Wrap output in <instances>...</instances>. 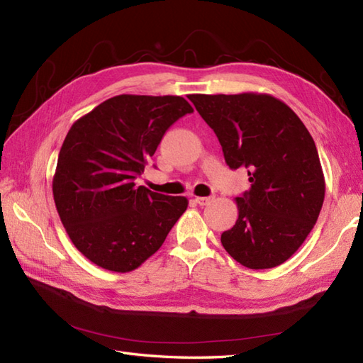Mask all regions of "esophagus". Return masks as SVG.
Here are the masks:
<instances>
[{"mask_svg":"<svg viewBox=\"0 0 363 363\" xmlns=\"http://www.w3.org/2000/svg\"><path fill=\"white\" fill-rule=\"evenodd\" d=\"M195 203L199 206H206L211 203V196H196L195 198Z\"/></svg>","mask_w":363,"mask_h":363,"instance_id":"esophagus-1","label":"esophagus"}]
</instances>
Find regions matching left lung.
<instances>
[{"label": "left lung", "mask_w": 363, "mask_h": 363, "mask_svg": "<svg viewBox=\"0 0 363 363\" xmlns=\"http://www.w3.org/2000/svg\"><path fill=\"white\" fill-rule=\"evenodd\" d=\"M217 134L229 168H246L251 189L235 198L238 218L221 245L238 264L273 268L298 251L318 220L325 176L309 130L272 95H190Z\"/></svg>", "instance_id": "obj_1"}]
</instances>
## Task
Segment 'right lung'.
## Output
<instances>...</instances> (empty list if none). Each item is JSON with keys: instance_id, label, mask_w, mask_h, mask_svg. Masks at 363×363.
Here are the masks:
<instances>
[{"instance_id": "1", "label": "right lung", "mask_w": 363, "mask_h": 363, "mask_svg": "<svg viewBox=\"0 0 363 363\" xmlns=\"http://www.w3.org/2000/svg\"><path fill=\"white\" fill-rule=\"evenodd\" d=\"M194 107L182 96L118 95L73 123L57 157L52 195L73 245L109 272L140 267L186 212V196H167L135 179L162 137Z\"/></svg>"}]
</instances>
